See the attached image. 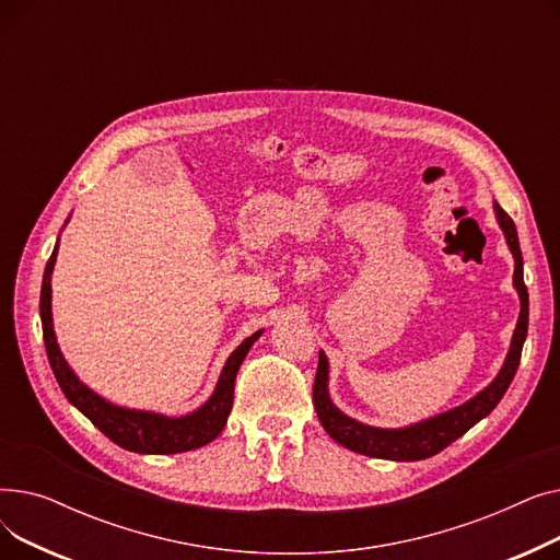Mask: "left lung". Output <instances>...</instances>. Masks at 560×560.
Here are the masks:
<instances>
[{"label": "left lung", "mask_w": 560, "mask_h": 560, "mask_svg": "<svg viewBox=\"0 0 560 560\" xmlns=\"http://www.w3.org/2000/svg\"><path fill=\"white\" fill-rule=\"evenodd\" d=\"M494 215L499 226L504 231L506 245L515 258L513 285L520 295V317H517L511 349L502 370H499V374L481 393H477L472 399H467L465 404L452 410H445V413L433 416L418 424L401 427V429H381V427H370L354 418H349L342 413V410L336 408V404L329 397V361L325 351H319L317 374L313 384V404L322 427H325V431L336 440L338 445L372 458L422 460L450 447L465 431H469L479 420L490 416L492 408L499 404V399L504 397L517 372V365L522 359V345L528 331V292L524 285V262H522L515 224L497 201H494Z\"/></svg>", "instance_id": "left-lung-1"}]
</instances>
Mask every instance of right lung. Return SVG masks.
Wrapping results in <instances>:
<instances>
[{
    "label": "right lung",
    "instance_id": "obj_1",
    "mask_svg": "<svg viewBox=\"0 0 560 560\" xmlns=\"http://www.w3.org/2000/svg\"><path fill=\"white\" fill-rule=\"evenodd\" d=\"M58 254V243L45 265L43 288H40V319H43V338L47 359L51 372L61 386L63 395L72 406H77L81 413L91 420L106 438H110L115 445L136 454H179L190 452L197 447L209 445L215 440L231 413L233 404V386L235 374H238L247 351L260 338L262 329L249 336L238 345V349L226 359L222 374L218 378V386L209 401H203L197 410L182 418H167L161 413H150V410H133L125 406H115L88 388L83 381L72 372L68 361L63 359L61 349H58L54 322H51V272Z\"/></svg>",
    "mask_w": 560,
    "mask_h": 560
}]
</instances>
